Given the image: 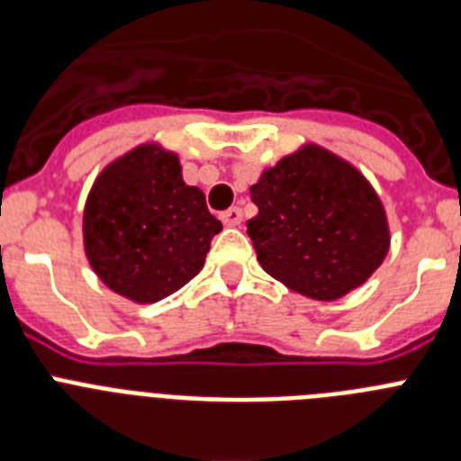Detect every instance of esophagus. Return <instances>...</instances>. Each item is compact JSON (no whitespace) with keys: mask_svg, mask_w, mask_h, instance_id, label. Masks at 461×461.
<instances>
[{"mask_svg":"<svg viewBox=\"0 0 461 461\" xmlns=\"http://www.w3.org/2000/svg\"><path fill=\"white\" fill-rule=\"evenodd\" d=\"M221 221L226 226H240L242 223V210L240 207H230V210H226L221 214Z\"/></svg>","mask_w":461,"mask_h":461,"instance_id":"obj_1","label":"esophagus"}]
</instances>
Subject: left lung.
I'll return each mask as SVG.
<instances>
[{
  "mask_svg": "<svg viewBox=\"0 0 461 461\" xmlns=\"http://www.w3.org/2000/svg\"><path fill=\"white\" fill-rule=\"evenodd\" d=\"M247 233L260 267L291 291L332 303L362 286L390 249L383 203L367 177L307 142L251 186Z\"/></svg>",
  "mask_w": 461,
  "mask_h": 461,
  "instance_id": "8db88e82",
  "label": "left lung"
}]
</instances>
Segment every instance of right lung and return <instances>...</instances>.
<instances>
[{
  "instance_id": "right-lung-1",
  "label": "right lung",
  "mask_w": 461,
  "mask_h": 461,
  "mask_svg": "<svg viewBox=\"0 0 461 461\" xmlns=\"http://www.w3.org/2000/svg\"><path fill=\"white\" fill-rule=\"evenodd\" d=\"M221 221L182 180L177 154L145 142L110 161L89 189L83 242L105 286L138 304L180 291L205 266Z\"/></svg>"
}]
</instances>
